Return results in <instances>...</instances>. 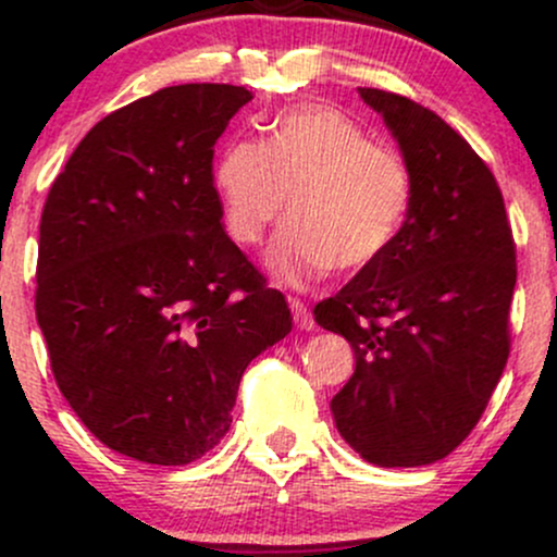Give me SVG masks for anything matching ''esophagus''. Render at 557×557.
<instances>
[{"instance_id":"obj_1","label":"esophagus","mask_w":557,"mask_h":557,"mask_svg":"<svg viewBox=\"0 0 557 557\" xmlns=\"http://www.w3.org/2000/svg\"><path fill=\"white\" fill-rule=\"evenodd\" d=\"M290 309H293V319L300 330H314V317H311L309 306L304 304L300 298H290Z\"/></svg>"}]
</instances>
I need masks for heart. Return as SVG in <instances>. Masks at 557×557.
<instances>
[{
	"label": "heart",
	"instance_id": "b5f03b06",
	"mask_svg": "<svg viewBox=\"0 0 557 557\" xmlns=\"http://www.w3.org/2000/svg\"><path fill=\"white\" fill-rule=\"evenodd\" d=\"M227 233L253 246L280 220H293L270 248L280 277L300 283L335 267L361 272L393 248L411 214L417 181L406 154L372 140L330 104L280 112L267 140L233 138L214 162Z\"/></svg>",
	"mask_w": 557,
	"mask_h": 557
}]
</instances>
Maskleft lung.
Masks as SVG:
<instances>
[{
    "instance_id": "obj_1",
    "label": "left lung",
    "mask_w": 557,
    "mask_h": 557,
    "mask_svg": "<svg viewBox=\"0 0 557 557\" xmlns=\"http://www.w3.org/2000/svg\"><path fill=\"white\" fill-rule=\"evenodd\" d=\"M359 94L398 138L417 196L385 257L317 304L319 327L356 356L330 408L363 461L426 466L469 437L508 361L513 230L461 133L408 96Z\"/></svg>"
}]
</instances>
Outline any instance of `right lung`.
I'll return each instance as SVG.
<instances>
[{"label":"right lung","mask_w":557,"mask_h":557,"mask_svg":"<svg viewBox=\"0 0 557 557\" xmlns=\"http://www.w3.org/2000/svg\"><path fill=\"white\" fill-rule=\"evenodd\" d=\"M253 96L185 83L99 120L38 225L36 319L57 387L99 443L183 466L225 437L240 376L293 330L227 238L216 138Z\"/></svg>","instance_id":"1"}]
</instances>
